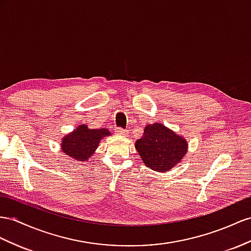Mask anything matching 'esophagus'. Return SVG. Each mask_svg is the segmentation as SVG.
Wrapping results in <instances>:
<instances>
[{"label":"esophagus","instance_id":"1","mask_svg":"<svg viewBox=\"0 0 251 251\" xmlns=\"http://www.w3.org/2000/svg\"><path fill=\"white\" fill-rule=\"evenodd\" d=\"M115 132H117L118 134H127L128 130L123 129V128H121V127H118L117 129H115Z\"/></svg>","mask_w":251,"mask_h":251}]
</instances>
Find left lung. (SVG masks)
Segmentation results:
<instances>
[{
    "label": "left lung",
    "mask_w": 251,
    "mask_h": 251,
    "mask_svg": "<svg viewBox=\"0 0 251 251\" xmlns=\"http://www.w3.org/2000/svg\"><path fill=\"white\" fill-rule=\"evenodd\" d=\"M136 149L147 168L168 172L181 161L188 151V142L164 125L156 123L144 128Z\"/></svg>",
    "instance_id": "obj_1"
}]
</instances>
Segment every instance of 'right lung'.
<instances>
[{
	"mask_svg": "<svg viewBox=\"0 0 251 251\" xmlns=\"http://www.w3.org/2000/svg\"><path fill=\"white\" fill-rule=\"evenodd\" d=\"M106 136H110V132L105 128L89 129L86 125H80L72 133L63 138L61 150L71 158L87 161L99 146L100 141Z\"/></svg>",
	"mask_w": 251,
	"mask_h": 251,
	"instance_id": "obj_1",
	"label": "right lung"
}]
</instances>
